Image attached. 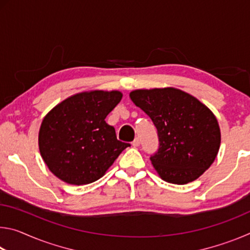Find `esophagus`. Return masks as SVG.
I'll list each match as a JSON object with an SVG mask.
<instances>
[{
    "label": "esophagus",
    "mask_w": 250,
    "mask_h": 250,
    "mask_svg": "<svg viewBox=\"0 0 250 250\" xmlns=\"http://www.w3.org/2000/svg\"><path fill=\"white\" fill-rule=\"evenodd\" d=\"M132 146H133L134 147H137V146H140V139H139V138H135L134 140L132 141Z\"/></svg>",
    "instance_id": "1"
}]
</instances>
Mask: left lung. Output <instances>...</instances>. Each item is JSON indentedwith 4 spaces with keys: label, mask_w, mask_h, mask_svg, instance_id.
<instances>
[{
    "label": "left lung",
    "mask_w": 250,
    "mask_h": 250,
    "mask_svg": "<svg viewBox=\"0 0 250 250\" xmlns=\"http://www.w3.org/2000/svg\"><path fill=\"white\" fill-rule=\"evenodd\" d=\"M130 98L158 130L159 150L150 160L161 179L188 184L211 166L221 146V129L204 104L173 87L137 89Z\"/></svg>",
    "instance_id": "1"
}]
</instances>
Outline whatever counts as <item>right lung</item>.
I'll list each match as a JSON object with an SVG mask.
<instances>
[{
	"label": "right lung",
	"mask_w": 250,
	"mask_h": 250,
	"mask_svg": "<svg viewBox=\"0 0 250 250\" xmlns=\"http://www.w3.org/2000/svg\"><path fill=\"white\" fill-rule=\"evenodd\" d=\"M118 90L83 91L68 97L42 121L39 146L49 171L73 185L104 175L129 143L117 139L105 117L120 103Z\"/></svg>",
	"instance_id": "obj_1"
}]
</instances>
